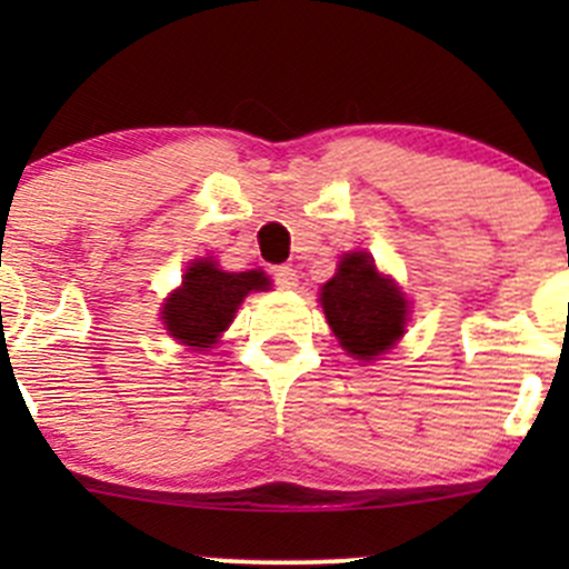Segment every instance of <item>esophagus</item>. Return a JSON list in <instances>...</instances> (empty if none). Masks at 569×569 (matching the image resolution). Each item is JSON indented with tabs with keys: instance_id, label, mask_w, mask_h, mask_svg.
Wrapping results in <instances>:
<instances>
[{
	"instance_id": "esophagus-1",
	"label": "esophagus",
	"mask_w": 569,
	"mask_h": 569,
	"mask_svg": "<svg viewBox=\"0 0 569 569\" xmlns=\"http://www.w3.org/2000/svg\"><path fill=\"white\" fill-rule=\"evenodd\" d=\"M272 278L280 289H295L297 286V269L291 267H272Z\"/></svg>"
}]
</instances>
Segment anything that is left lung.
Returning <instances> with one entry per match:
<instances>
[{
  "label": "left lung",
  "instance_id": "obj_1",
  "mask_svg": "<svg viewBox=\"0 0 569 569\" xmlns=\"http://www.w3.org/2000/svg\"><path fill=\"white\" fill-rule=\"evenodd\" d=\"M319 302L332 336L355 360H377L405 336L410 306L363 250L343 252L338 272L321 286Z\"/></svg>",
  "mask_w": 569,
  "mask_h": 569
}]
</instances>
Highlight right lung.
<instances>
[{"label": "right lung", "mask_w": 569, "mask_h": 569, "mask_svg": "<svg viewBox=\"0 0 569 569\" xmlns=\"http://www.w3.org/2000/svg\"><path fill=\"white\" fill-rule=\"evenodd\" d=\"M269 278L261 269L226 272L214 258H198L183 272L181 286L162 302V321L168 336L192 349H211L228 330L237 308L250 291H263Z\"/></svg>", "instance_id": "1"}]
</instances>
